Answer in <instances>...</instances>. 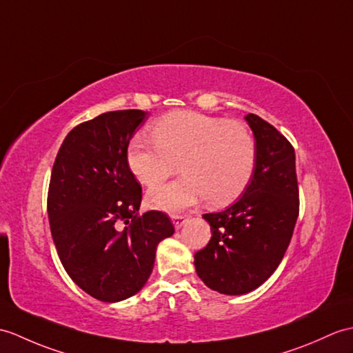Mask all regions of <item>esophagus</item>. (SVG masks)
I'll return each mask as SVG.
<instances>
[{
	"label": "esophagus",
	"mask_w": 353,
	"mask_h": 353,
	"mask_svg": "<svg viewBox=\"0 0 353 353\" xmlns=\"http://www.w3.org/2000/svg\"><path fill=\"white\" fill-rule=\"evenodd\" d=\"M171 219H173V224H174L176 230H180L182 225L186 223V216H183V215H173V216H171Z\"/></svg>",
	"instance_id": "1"
}]
</instances>
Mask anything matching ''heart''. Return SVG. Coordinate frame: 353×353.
I'll return each instance as SVG.
<instances>
[{"label":"heart","mask_w":353,"mask_h":353,"mask_svg":"<svg viewBox=\"0 0 353 353\" xmlns=\"http://www.w3.org/2000/svg\"><path fill=\"white\" fill-rule=\"evenodd\" d=\"M152 137H135L128 147V165L139 183L157 186L179 171L176 182L147 194L149 206L176 214L206 199L225 206L248 186L257 163V143L241 121L194 111L159 119Z\"/></svg>","instance_id":"heart-1"}]
</instances>
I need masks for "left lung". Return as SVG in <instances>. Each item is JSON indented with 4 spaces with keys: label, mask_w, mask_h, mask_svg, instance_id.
Instances as JSON below:
<instances>
[{
    "label": "left lung",
    "mask_w": 353,
    "mask_h": 353,
    "mask_svg": "<svg viewBox=\"0 0 353 353\" xmlns=\"http://www.w3.org/2000/svg\"><path fill=\"white\" fill-rule=\"evenodd\" d=\"M245 120L257 143L256 170L236 203L203 215L212 237L194 256L201 281L232 296L252 292L275 272L299 214L292 144L256 114Z\"/></svg>",
    "instance_id": "1"
}]
</instances>
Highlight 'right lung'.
Returning <instances> with one entry per match:
<instances>
[{
    "label": "right lung",
    "mask_w": 353,
    "mask_h": 353,
    "mask_svg": "<svg viewBox=\"0 0 353 353\" xmlns=\"http://www.w3.org/2000/svg\"><path fill=\"white\" fill-rule=\"evenodd\" d=\"M147 116L123 110L81 123L52 167L48 216L57 252L73 283L103 302L141 290L158 243L174 233L159 210L138 215L143 191L129 170L128 145Z\"/></svg>",
    "instance_id": "1"
}]
</instances>
